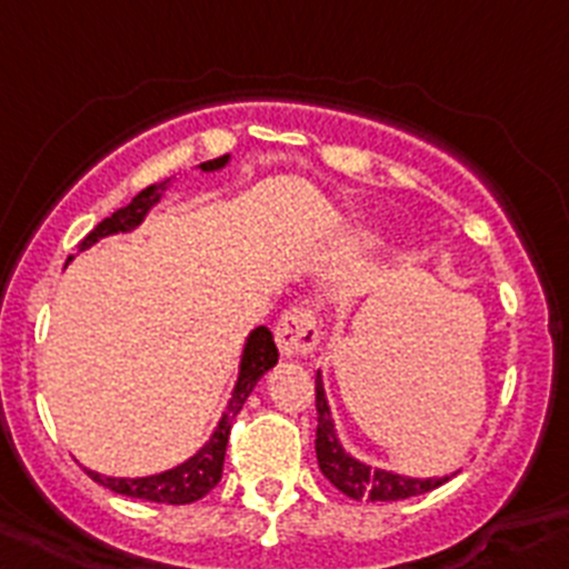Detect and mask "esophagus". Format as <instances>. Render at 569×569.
I'll list each match as a JSON object with an SVG mask.
<instances>
[{
  "label": "esophagus",
  "instance_id": "1",
  "mask_svg": "<svg viewBox=\"0 0 569 569\" xmlns=\"http://www.w3.org/2000/svg\"><path fill=\"white\" fill-rule=\"evenodd\" d=\"M274 339H278V348L283 350V357H309V353H315L317 342H320L317 315L306 306L289 309L278 320Z\"/></svg>",
  "mask_w": 569,
  "mask_h": 569
}]
</instances>
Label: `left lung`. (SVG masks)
Returning <instances> with one entry per match:
<instances>
[{
	"mask_svg": "<svg viewBox=\"0 0 569 569\" xmlns=\"http://www.w3.org/2000/svg\"><path fill=\"white\" fill-rule=\"evenodd\" d=\"M315 390H317V440H315L317 463H320L322 475H326L339 491L348 493L350 500H370V502L410 500V497H421V493L443 486L446 480H452V477H429V480L401 477L385 469H370L368 463H359L357 458H350L342 446H339L337 432H333V418H331V410H328L320 373H317Z\"/></svg>",
	"mask_w": 569,
	"mask_h": 569,
	"instance_id": "obj_1",
	"label": "left lung"
}]
</instances>
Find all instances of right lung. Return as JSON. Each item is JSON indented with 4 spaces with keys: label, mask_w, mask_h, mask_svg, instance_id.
Returning a JSON list of instances; mask_svg holds the SVG:
<instances>
[{
    "label": "right lung",
    "mask_w": 569,
    "mask_h": 569,
    "mask_svg": "<svg viewBox=\"0 0 569 569\" xmlns=\"http://www.w3.org/2000/svg\"><path fill=\"white\" fill-rule=\"evenodd\" d=\"M227 153L219 159H210V162H201V171H219L227 164ZM162 193V184H151L142 193H137L131 199V204H126L123 210H117L114 216L100 221L81 243H78V252L87 247H92L98 238L114 236V232H129L146 219V212L151 210L159 201ZM278 365V348H274V339L269 328H254L247 339V348H243L241 357V373H238L236 390H232L230 405L227 412L221 416L219 429L212 432L210 443L201 449L196 458H190L188 463L177 466L171 471H162V475L153 477H137V480H126V477H103L98 471H87L94 482H100L103 488L114 493H123V497H134V500H148V502H164V506H188V502L201 500L204 493H210L212 488L219 486L221 471H224V455H227V440H230V429L236 416L241 412L243 401L249 398V392L254 390V385L260 381V376L267 373L269 368Z\"/></svg>",
    "instance_id": "1"
}]
</instances>
